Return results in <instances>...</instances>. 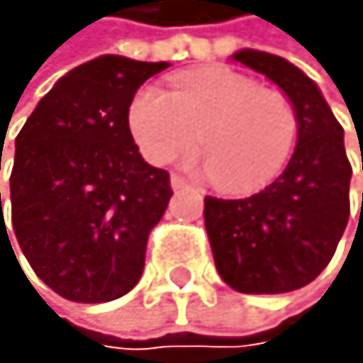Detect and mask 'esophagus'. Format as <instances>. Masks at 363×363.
Wrapping results in <instances>:
<instances>
[{"label":"esophagus","instance_id":"obj_1","mask_svg":"<svg viewBox=\"0 0 363 363\" xmlns=\"http://www.w3.org/2000/svg\"><path fill=\"white\" fill-rule=\"evenodd\" d=\"M171 187H173V190H185V187H187V180L173 173V176H171Z\"/></svg>","mask_w":363,"mask_h":363}]
</instances>
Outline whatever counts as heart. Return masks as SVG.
I'll return each instance as SVG.
<instances>
[{"instance_id":"b5f03b06","label":"heart","mask_w":363,"mask_h":363,"mask_svg":"<svg viewBox=\"0 0 363 363\" xmlns=\"http://www.w3.org/2000/svg\"><path fill=\"white\" fill-rule=\"evenodd\" d=\"M128 128L154 166L171 164L199 135L211 183L225 192H252L288 164L299 118L281 90L262 87L238 71L211 68L178 78L171 92L140 87L128 106Z\"/></svg>"}]
</instances>
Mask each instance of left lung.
<instances>
[{
	"mask_svg": "<svg viewBox=\"0 0 363 363\" xmlns=\"http://www.w3.org/2000/svg\"><path fill=\"white\" fill-rule=\"evenodd\" d=\"M233 59L264 73L288 94L299 130L290 164L271 185L242 199L204 197L213 262L238 292H292L328 266L347 225L352 166L342 125L314 80L290 61L255 49H242Z\"/></svg>",
	"mask_w": 363,
	"mask_h": 363,
	"instance_id": "left-lung-1",
	"label": "left lung"
}]
</instances>
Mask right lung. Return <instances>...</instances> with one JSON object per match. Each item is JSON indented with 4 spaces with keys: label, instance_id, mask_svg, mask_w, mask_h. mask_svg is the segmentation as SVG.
I'll use <instances>...</instances> for the list:
<instances>
[{
    "label": "right lung",
    "instance_id": "obj_1",
    "mask_svg": "<svg viewBox=\"0 0 363 363\" xmlns=\"http://www.w3.org/2000/svg\"><path fill=\"white\" fill-rule=\"evenodd\" d=\"M166 66L111 54L87 61L40 99L16 138L11 228L35 276L71 302H111L143 276L147 238L173 190L169 171L140 157L128 106ZM0 213L9 240L1 192Z\"/></svg>",
    "mask_w": 363,
    "mask_h": 363
}]
</instances>
